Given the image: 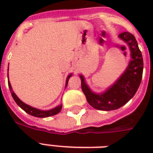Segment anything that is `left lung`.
Masks as SVG:
<instances>
[{
  "mask_svg": "<svg viewBox=\"0 0 153 153\" xmlns=\"http://www.w3.org/2000/svg\"><path fill=\"white\" fill-rule=\"evenodd\" d=\"M119 38L128 45L131 60L121 76L116 82L102 94L92 92L86 85L84 77L80 74L81 86L86 101L96 109L109 111L119 109L133 98L140 86L143 74V58L137 42L133 34L125 32Z\"/></svg>",
  "mask_w": 153,
  "mask_h": 153,
  "instance_id": "obj_1",
  "label": "left lung"
}]
</instances>
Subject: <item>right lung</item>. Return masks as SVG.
<instances>
[{"mask_svg": "<svg viewBox=\"0 0 153 153\" xmlns=\"http://www.w3.org/2000/svg\"><path fill=\"white\" fill-rule=\"evenodd\" d=\"M71 75L72 74H71L67 76V81H66V86H67L68 80H69L70 78L71 77ZM8 87H9L10 92L11 94H12V96H13V99L15 100L16 103V104H17L20 108H21V109H24L26 113H27V114H30V115H32V116H34V117H51V116H53V115H55V114H59V113L61 111V109H62V105H58V106H56L55 108H54V109H50V110H40V109H36V108H33V107L30 106V105H28L25 104V102H23L22 101L20 100L17 96L16 95V94L13 92V88H12V86H11L9 80H8Z\"/></svg>", "mask_w": 153, "mask_h": 153, "instance_id": "1", "label": "right lung"}]
</instances>
